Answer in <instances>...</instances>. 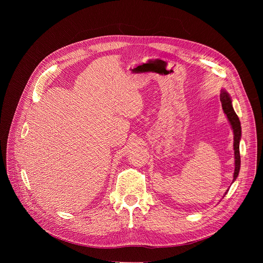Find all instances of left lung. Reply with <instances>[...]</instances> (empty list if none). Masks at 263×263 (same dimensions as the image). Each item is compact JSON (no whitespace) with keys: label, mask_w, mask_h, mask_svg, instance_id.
Listing matches in <instances>:
<instances>
[{"label":"left lung","mask_w":263,"mask_h":263,"mask_svg":"<svg viewBox=\"0 0 263 263\" xmlns=\"http://www.w3.org/2000/svg\"><path fill=\"white\" fill-rule=\"evenodd\" d=\"M220 102H221V107L224 112V115L227 116L230 125L233 129L234 133V158H235V170H234V175H233V181L236 180L239 170H240V153H239V141L241 137V127H240V122L238 117L236 116L235 111L232 107V100L229 96V93L224 90L221 89L220 91Z\"/></svg>","instance_id":"obj_1"}]
</instances>
